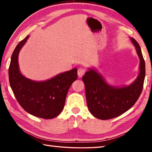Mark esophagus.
<instances>
[{
    "mask_svg": "<svg viewBox=\"0 0 152 152\" xmlns=\"http://www.w3.org/2000/svg\"><path fill=\"white\" fill-rule=\"evenodd\" d=\"M86 69L84 68H80L78 70V75L79 76V78H82V76H84V73H85Z\"/></svg>",
    "mask_w": 152,
    "mask_h": 152,
    "instance_id": "1",
    "label": "esophagus"
}]
</instances>
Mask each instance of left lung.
<instances>
[{
	"label": "left lung",
	"instance_id": "left-lung-1",
	"mask_svg": "<svg viewBox=\"0 0 152 152\" xmlns=\"http://www.w3.org/2000/svg\"><path fill=\"white\" fill-rule=\"evenodd\" d=\"M130 39L140 60V73L134 82L128 86L110 85L93 68H88L82 77L87 106L91 114L99 119L107 120L120 116L133 106L142 91L145 75V61L137 41L133 37Z\"/></svg>",
	"mask_w": 152,
	"mask_h": 152
}]
</instances>
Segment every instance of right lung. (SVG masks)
Returning <instances> with one entry per match:
<instances>
[{"instance_id": "add662e5", "label": "right lung", "mask_w": 152, "mask_h": 152, "mask_svg": "<svg viewBox=\"0 0 152 152\" xmlns=\"http://www.w3.org/2000/svg\"><path fill=\"white\" fill-rule=\"evenodd\" d=\"M29 37L27 35L18 43L12 54L9 68L10 85L18 102L25 110L33 116L53 119L62 111L68 90L78 78L77 68L45 81L26 78L20 73L18 58Z\"/></svg>"}]
</instances>
